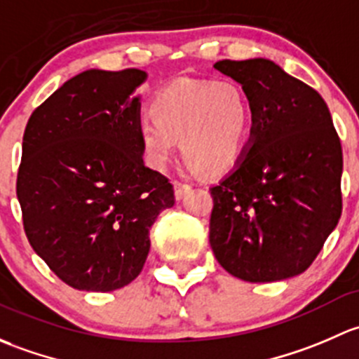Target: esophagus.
Here are the masks:
<instances>
[{"label": "esophagus", "mask_w": 359, "mask_h": 359, "mask_svg": "<svg viewBox=\"0 0 359 359\" xmlns=\"http://www.w3.org/2000/svg\"><path fill=\"white\" fill-rule=\"evenodd\" d=\"M172 187H175V197L178 198V201H181V198H183L184 195L191 190L190 184L183 183V181H178V180L172 181Z\"/></svg>", "instance_id": "obj_1"}]
</instances>
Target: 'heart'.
<instances>
[{"label": "heart", "mask_w": 359, "mask_h": 359, "mask_svg": "<svg viewBox=\"0 0 359 359\" xmlns=\"http://www.w3.org/2000/svg\"><path fill=\"white\" fill-rule=\"evenodd\" d=\"M152 116L138 121L147 162L164 169L181 152L194 171L216 176L230 171L245 150L252 107L235 81L178 79L155 95Z\"/></svg>", "instance_id": "obj_1"}]
</instances>
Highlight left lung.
Returning <instances> with one entry per match:
<instances>
[{"mask_svg": "<svg viewBox=\"0 0 359 359\" xmlns=\"http://www.w3.org/2000/svg\"><path fill=\"white\" fill-rule=\"evenodd\" d=\"M252 107L250 140L210 188L209 242L230 275L278 282L311 266L342 212V147L325 100L266 58L219 60Z\"/></svg>", "mask_w": 359, "mask_h": 359, "instance_id": "left-lung-1", "label": "left lung"}]
</instances>
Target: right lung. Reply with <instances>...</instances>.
<instances>
[{
  "instance_id": "obj_1",
  "label": "right lung",
  "mask_w": 359,
  "mask_h": 359,
  "mask_svg": "<svg viewBox=\"0 0 359 359\" xmlns=\"http://www.w3.org/2000/svg\"><path fill=\"white\" fill-rule=\"evenodd\" d=\"M140 69L84 70L29 117L17 197L29 243L77 290L112 292L142 273L149 230L175 205L172 184L143 164Z\"/></svg>"
}]
</instances>
